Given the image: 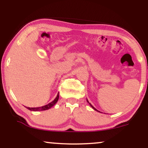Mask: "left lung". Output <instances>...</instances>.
<instances>
[{"mask_svg": "<svg viewBox=\"0 0 148 148\" xmlns=\"http://www.w3.org/2000/svg\"><path fill=\"white\" fill-rule=\"evenodd\" d=\"M87 102H88L89 103V104H90V106H91V107H92V108L93 109H94V110H96V111H98V110H96V108H94V106H92V104H91L90 102H88V99H87ZM98 112H100V111H98Z\"/></svg>", "mask_w": 148, "mask_h": 148, "instance_id": "8db88e82", "label": "left lung"}]
</instances>
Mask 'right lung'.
I'll list each match as a JSON object with an SVG mask.
<instances>
[{
    "mask_svg": "<svg viewBox=\"0 0 148 148\" xmlns=\"http://www.w3.org/2000/svg\"><path fill=\"white\" fill-rule=\"evenodd\" d=\"M58 98H59V94H58V93L56 98L54 99L52 102L49 103V104H48L47 105H45V106H43L41 107H37V108H29V107H26V108H27V109H29V110H32V111H42V110H48V109L52 108V106H54V105L56 104V103L57 102L58 100Z\"/></svg>",
    "mask_w": 148,
    "mask_h": 148,
    "instance_id": "1",
    "label": "right lung"
}]
</instances>
